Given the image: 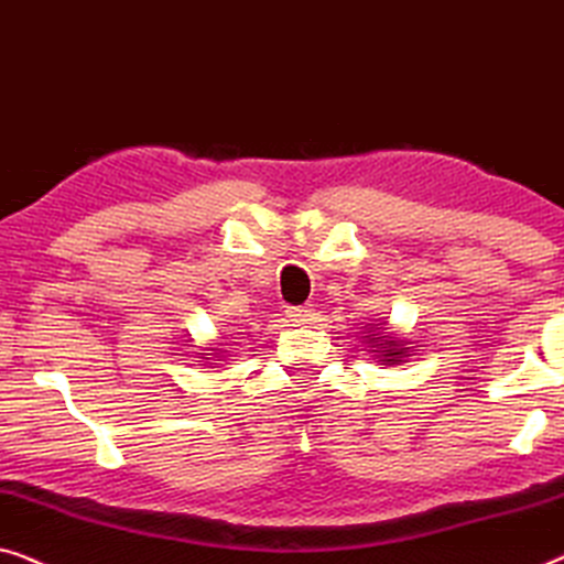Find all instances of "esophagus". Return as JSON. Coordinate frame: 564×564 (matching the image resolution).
I'll return each mask as SVG.
<instances>
[{
  "label": "esophagus",
  "instance_id": "obj_1",
  "mask_svg": "<svg viewBox=\"0 0 564 564\" xmlns=\"http://www.w3.org/2000/svg\"><path fill=\"white\" fill-rule=\"evenodd\" d=\"M285 316L293 324H308L314 319V306H289L285 308Z\"/></svg>",
  "mask_w": 564,
  "mask_h": 564
}]
</instances>
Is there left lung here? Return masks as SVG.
<instances>
[{
	"instance_id": "8db88e82",
	"label": "left lung",
	"mask_w": 564,
	"mask_h": 564,
	"mask_svg": "<svg viewBox=\"0 0 564 564\" xmlns=\"http://www.w3.org/2000/svg\"><path fill=\"white\" fill-rule=\"evenodd\" d=\"M365 327L368 329L362 332L365 335L362 343L370 347L372 358H376L380 365H401V362H406L411 352H414L409 347L406 339L386 332L383 324H365Z\"/></svg>"
}]
</instances>
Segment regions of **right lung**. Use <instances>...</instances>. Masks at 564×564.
<instances>
[{"label": "right lung", "mask_w": 564, "mask_h": 564, "mask_svg": "<svg viewBox=\"0 0 564 564\" xmlns=\"http://www.w3.org/2000/svg\"><path fill=\"white\" fill-rule=\"evenodd\" d=\"M206 354H212L214 360H225V358H227V350H217V347H212V352H199V355H202L199 362H209V365H214V368H217V362H212V359H206Z\"/></svg>", "instance_id": "right-lung-1"}]
</instances>
